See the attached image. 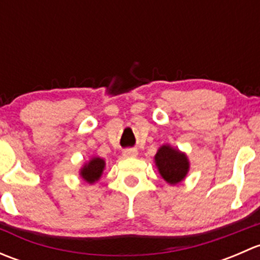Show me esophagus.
I'll list each match as a JSON object with an SVG mask.
<instances>
[{"label":"esophagus","mask_w":260,"mask_h":260,"mask_svg":"<svg viewBox=\"0 0 260 260\" xmlns=\"http://www.w3.org/2000/svg\"><path fill=\"white\" fill-rule=\"evenodd\" d=\"M123 156L124 157H136L137 156V149L136 148H125L123 151Z\"/></svg>","instance_id":"obj_1"}]
</instances>
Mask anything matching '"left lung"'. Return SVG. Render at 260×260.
I'll use <instances>...</instances> for the list:
<instances>
[{
	"label": "left lung",
	"mask_w": 260,
	"mask_h": 260,
	"mask_svg": "<svg viewBox=\"0 0 260 260\" xmlns=\"http://www.w3.org/2000/svg\"><path fill=\"white\" fill-rule=\"evenodd\" d=\"M154 161L161 176L171 185L182 181L188 171V161L185 154L170 146H162L154 156Z\"/></svg>",
	"instance_id": "1"
}]
</instances>
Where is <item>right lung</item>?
I'll return each mask as SVG.
<instances>
[{"label":"right lung","instance_id":"right-lung-1","mask_svg":"<svg viewBox=\"0 0 260 260\" xmlns=\"http://www.w3.org/2000/svg\"><path fill=\"white\" fill-rule=\"evenodd\" d=\"M104 165L106 164H104L103 159L99 158V157H94V158H91V161L89 162L88 165H85V166L83 167V170H81V177H83L86 182H95V181L101 177L102 172H103Z\"/></svg>","mask_w":260,"mask_h":260}]
</instances>
